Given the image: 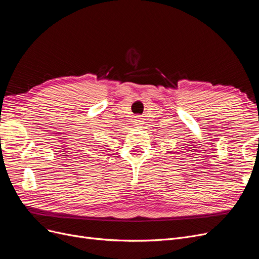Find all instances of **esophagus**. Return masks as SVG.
I'll list each match as a JSON object with an SVG mask.
<instances>
[{
    "label": "esophagus",
    "mask_w": 259,
    "mask_h": 259,
    "mask_svg": "<svg viewBox=\"0 0 259 259\" xmlns=\"http://www.w3.org/2000/svg\"><path fill=\"white\" fill-rule=\"evenodd\" d=\"M142 123V119L140 118V117H138L137 119H136V125H141Z\"/></svg>",
    "instance_id": "34e87169"
}]
</instances>
